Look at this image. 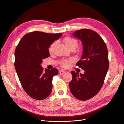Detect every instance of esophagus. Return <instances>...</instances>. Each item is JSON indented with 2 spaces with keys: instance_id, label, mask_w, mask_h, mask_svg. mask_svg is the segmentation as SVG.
Here are the masks:
<instances>
[{
  "instance_id": "1",
  "label": "esophagus",
  "mask_w": 124,
  "mask_h": 124,
  "mask_svg": "<svg viewBox=\"0 0 124 124\" xmlns=\"http://www.w3.org/2000/svg\"><path fill=\"white\" fill-rule=\"evenodd\" d=\"M65 72H66V71H64V70H60V71H59V73L60 74H63L65 73Z\"/></svg>"
}]
</instances>
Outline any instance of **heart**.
Returning <instances> with one entry per match:
<instances>
[{"mask_svg":"<svg viewBox=\"0 0 124 124\" xmlns=\"http://www.w3.org/2000/svg\"><path fill=\"white\" fill-rule=\"evenodd\" d=\"M63 42H64L66 46L69 49L71 48H76L78 46V41L74 38H71V37H66L63 40ZM56 44V42H55L52 43L49 47L48 51H49L50 53L53 52ZM75 61H76V59L74 57H71L68 59H64L62 60L61 62H60V64L63 68H68L71 65V63H73Z\"/></svg>","mask_w":124,"mask_h":124,"instance_id":"heart-1","label":"heart"}]
</instances>
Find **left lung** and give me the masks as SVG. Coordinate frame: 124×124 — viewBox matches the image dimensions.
<instances>
[{"label": "left lung", "instance_id": "obj_1", "mask_svg": "<svg viewBox=\"0 0 124 124\" xmlns=\"http://www.w3.org/2000/svg\"><path fill=\"white\" fill-rule=\"evenodd\" d=\"M73 36L81 41L83 51L76 65L84 70V74L71 71L69 83L72 94L78 100L93 98L102 87L108 69V52L106 44L96 32L88 29L78 30Z\"/></svg>", "mask_w": 124, "mask_h": 124}]
</instances>
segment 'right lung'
I'll return each instance as SVG.
<instances>
[{"label": "right lung", "mask_w": 124, "mask_h": 124, "mask_svg": "<svg viewBox=\"0 0 124 124\" xmlns=\"http://www.w3.org/2000/svg\"><path fill=\"white\" fill-rule=\"evenodd\" d=\"M62 33L41 31L28 33L22 37L15 51V68L24 91L38 100L46 98L52 92V79L58 73L54 68L43 70L42 60L50 56L48 48Z\"/></svg>", "instance_id": "right-lung-1"}]
</instances>
